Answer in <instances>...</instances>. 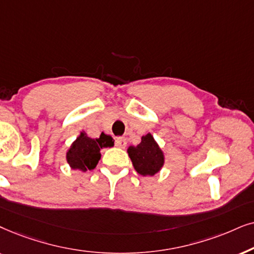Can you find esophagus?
<instances>
[{
	"instance_id": "obj_1",
	"label": "esophagus",
	"mask_w": 254,
	"mask_h": 254,
	"mask_svg": "<svg viewBox=\"0 0 254 254\" xmlns=\"http://www.w3.org/2000/svg\"><path fill=\"white\" fill-rule=\"evenodd\" d=\"M115 145H116L117 147L124 148L125 146H127V139L123 137H117L116 139H115Z\"/></svg>"
}]
</instances>
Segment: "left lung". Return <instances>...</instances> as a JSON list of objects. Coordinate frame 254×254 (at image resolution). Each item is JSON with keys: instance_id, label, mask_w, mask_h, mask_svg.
<instances>
[{"instance_id": "8db88e82", "label": "left lung", "mask_w": 254, "mask_h": 254, "mask_svg": "<svg viewBox=\"0 0 254 254\" xmlns=\"http://www.w3.org/2000/svg\"><path fill=\"white\" fill-rule=\"evenodd\" d=\"M127 153L134 170L141 175H154L164 165V153L151 133L141 138V143L137 146L127 148Z\"/></svg>"}]
</instances>
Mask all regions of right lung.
I'll list each match as a JSON object with an SVG mask.
<instances>
[{"label": "right lung", "instance_id": "1", "mask_svg": "<svg viewBox=\"0 0 254 254\" xmlns=\"http://www.w3.org/2000/svg\"><path fill=\"white\" fill-rule=\"evenodd\" d=\"M111 146L114 140L108 134L101 133L100 138L93 139L82 132L67 152V161L73 170H94L101 158V148Z\"/></svg>", "mask_w": 254, "mask_h": 254}]
</instances>
